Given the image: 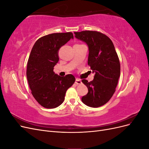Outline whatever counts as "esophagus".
I'll list each match as a JSON object with an SVG mask.
<instances>
[{"mask_svg": "<svg viewBox=\"0 0 149 149\" xmlns=\"http://www.w3.org/2000/svg\"><path fill=\"white\" fill-rule=\"evenodd\" d=\"M75 83L76 84H81L82 83V82H81V81L79 79H78V78H76V81H75Z\"/></svg>", "mask_w": 149, "mask_h": 149, "instance_id": "34e87169", "label": "esophagus"}]
</instances>
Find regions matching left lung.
I'll return each instance as SVG.
<instances>
[{"label":"left lung","mask_w":149,"mask_h":149,"mask_svg":"<svg viewBox=\"0 0 149 149\" xmlns=\"http://www.w3.org/2000/svg\"><path fill=\"white\" fill-rule=\"evenodd\" d=\"M74 34L76 38L88 45V64L95 73L91 81L82 80L88 93L81 101L89 107H100L109 101L116 91L120 73L118 54L111 40L101 32L86 30Z\"/></svg>","instance_id":"obj_1"}]
</instances>
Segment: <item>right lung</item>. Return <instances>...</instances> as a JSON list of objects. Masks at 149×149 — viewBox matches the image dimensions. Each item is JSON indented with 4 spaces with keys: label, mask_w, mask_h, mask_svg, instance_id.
Here are the masks:
<instances>
[{
    "label": "right lung",
    "mask_w": 149,
    "mask_h": 149,
    "mask_svg": "<svg viewBox=\"0 0 149 149\" xmlns=\"http://www.w3.org/2000/svg\"><path fill=\"white\" fill-rule=\"evenodd\" d=\"M71 38V32L43 36L35 43L30 54L26 73L29 87L36 101L48 109L61 105L67 89L75 81L73 75L61 77L53 71L59 61L58 51Z\"/></svg>",
    "instance_id": "right-lung-1"
}]
</instances>
